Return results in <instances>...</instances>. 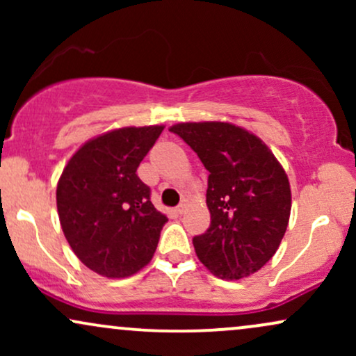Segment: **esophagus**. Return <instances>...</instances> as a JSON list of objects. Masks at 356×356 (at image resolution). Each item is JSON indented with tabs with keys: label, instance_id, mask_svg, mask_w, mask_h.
Listing matches in <instances>:
<instances>
[{
	"label": "esophagus",
	"instance_id": "1",
	"mask_svg": "<svg viewBox=\"0 0 356 356\" xmlns=\"http://www.w3.org/2000/svg\"><path fill=\"white\" fill-rule=\"evenodd\" d=\"M186 209H187V201H186V199H184V201L179 204L177 207H175V212H177V214H184V212H186Z\"/></svg>",
	"mask_w": 356,
	"mask_h": 356
}]
</instances>
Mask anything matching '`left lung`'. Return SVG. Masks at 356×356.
I'll return each instance as SVG.
<instances>
[{"mask_svg": "<svg viewBox=\"0 0 356 356\" xmlns=\"http://www.w3.org/2000/svg\"><path fill=\"white\" fill-rule=\"evenodd\" d=\"M170 132L209 170L206 202L211 226L192 239L212 275L241 280L275 256L288 227V175L261 138L226 122L177 124Z\"/></svg>", "mask_w": 356, "mask_h": 356, "instance_id": "left-lung-1", "label": "left lung"}]
</instances>
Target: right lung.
I'll list each match as a JSON object with an SVG mask.
<instances>
[{
	"label": "right lung",
	"mask_w": 356,
	"mask_h": 356,
	"mask_svg": "<svg viewBox=\"0 0 356 356\" xmlns=\"http://www.w3.org/2000/svg\"><path fill=\"white\" fill-rule=\"evenodd\" d=\"M164 127H124L88 140L68 161L56 187L65 238L102 276L127 277L152 259L167 218L150 202L137 167Z\"/></svg>",
	"instance_id": "right-lung-1"
}]
</instances>
